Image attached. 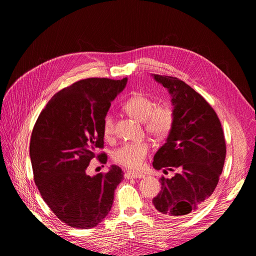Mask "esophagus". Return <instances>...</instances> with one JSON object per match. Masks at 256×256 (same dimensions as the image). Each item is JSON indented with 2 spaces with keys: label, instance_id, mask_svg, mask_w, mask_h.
Listing matches in <instances>:
<instances>
[{
  "label": "esophagus",
  "instance_id": "34e87169",
  "mask_svg": "<svg viewBox=\"0 0 256 256\" xmlns=\"http://www.w3.org/2000/svg\"><path fill=\"white\" fill-rule=\"evenodd\" d=\"M144 175L142 174H138V173H134V172H126L125 173V178L127 180H131V178H143Z\"/></svg>",
  "mask_w": 256,
  "mask_h": 256
}]
</instances>
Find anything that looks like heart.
Instances as JSON below:
<instances>
[{"label": "heart", "instance_id": "heart-1", "mask_svg": "<svg viewBox=\"0 0 256 256\" xmlns=\"http://www.w3.org/2000/svg\"><path fill=\"white\" fill-rule=\"evenodd\" d=\"M124 109L134 118L144 122L147 132L154 138H164L171 131L175 115L172 106L162 104L156 106L154 100L142 92H136L124 104ZM114 128L112 114L108 113L102 120V131L106 138L111 136ZM150 144L146 142L125 143L116 150L113 159L116 164L132 171H138L150 152Z\"/></svg>", "mask_w": 256, "mask_h": 256}]
</instances>
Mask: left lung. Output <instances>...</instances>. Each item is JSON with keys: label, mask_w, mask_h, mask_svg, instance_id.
I'll list each match as a JSON object with an SVG mask.
<instances>
[{"label": "left lung", "mask_w": 256, "mask_h": 256, "mask_svg": "<svg viewBox=\"0 0 256 256\" xmlns=\"http://www.w3.org/2000/svg\"><path fill=\"white\" fill-rule=\"evenodd\" d=\"M150 76L168 90L175 115L152 162L154 170L175 174L161 178L152 204L161 214L184 216L202 207L214 191L226 160V140L218 116L198 92L174 76Z\"/></svg>", "instance_id": "left-lung-1"}]
</instances>
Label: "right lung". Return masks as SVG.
Returning <instances> with one entry per match:
<instances>
[{
	"mask_svg": "<svg viewBox=\"0 0 256 256\" xmlns=\"http://www.w3.org/2000/svg\"><path fill=\"white\" fill-rule=\"evenodd\" d=\"M128 79L90 78L56 92L42 111L30 144L34 180L44 200L67 226L90 228L111 210L124 173L90 176L86 168L104 146L102 120ZM102 156V154H100ZM102 154L100 162L106 164Z\"/></svg>",
	"mask_w": 256,
	"mask_h": 256,
	"instance_id": "1",
	"label": "right lung"
}]
</instances>
